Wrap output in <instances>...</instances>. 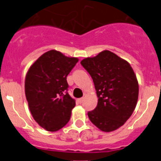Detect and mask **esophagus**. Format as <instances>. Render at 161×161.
<instances>
[{"mask_svg":"<svg viewBox=\"0 0 161 161\" xmlns=\"http://www.w3.org/2000/svg\"><path fill=\"white\" fill-rule=\"evenodd\" d=\"M83 101H84V98L83 97L79 98V99H78V102H79V103H82V102H83Z\"/></svg>","mask_w":161,"mask_h":161,"instance_id":"34e87169","label":"esophagus"}]
</instances>
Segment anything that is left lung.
<instances>
[{"label":"left lung","mask_w":161,"mask_h":161,"mask_svg":"<svg viewBox=\"0 0 161 161\" xmlns=\"http://www.w3.org/2000/svg\"><path fill=\"white\" fill-rule=\"evenodd\" d=\"M80 64L90 74L98 97L97 107L88 112L89 119L104 132L117 130L131 116L137 104L139 83L131 66L107 50Z\"/></svg>","instance_id":"8db88e82"}]
</instances>
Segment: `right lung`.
Returning <instances> with one entry per match:
<instances>
[{"instance_id": "obj_1", "label": "right lung", "mask_w": 161, "mask_h": 161, "mask_svg": "<svg viewBox=\"0 0 161 161\" xmlns=\"http://www.w3.org/2000/svg\"><path fill=\"white\" fill-rule=\"evenodd\" d=\"M78 60L51 50L28 69L25 97L34 119L46 130L57 131L70 120L76 101L67 92V76Z\"/></svg>"}]
</instances>
